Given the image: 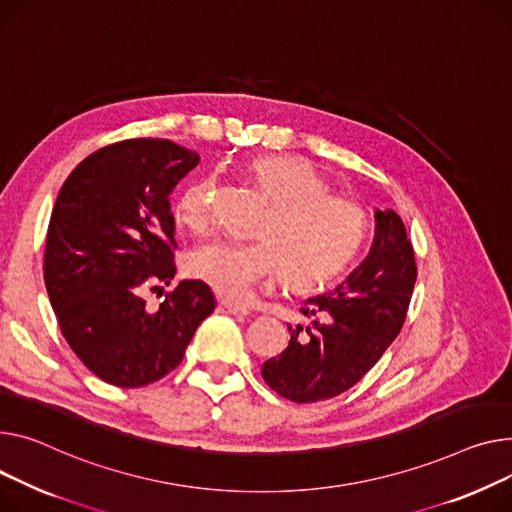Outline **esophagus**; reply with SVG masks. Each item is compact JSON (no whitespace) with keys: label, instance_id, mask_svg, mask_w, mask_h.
I'll use <instances>...</instances> for the list:
<instances>
[{"label":"esophagus","instance_id":"obj_1","mask_svg":"<svg viewBox=\"0 0 512 512\" xmlns=\"http://www.w3.org/2000/svg\"><path fill=\"white\" fill-rule=\"evenodd\" d=\"M220 309L226 311V313H230V315H251L249 306L236 304V302H230V300H220Z\"/></svg>","mask_w":512,"mask_h":512}]
</instances>
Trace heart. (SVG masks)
<instances>
[{
  "label": "heart",
  "instance_id": "heart-1",
  "mask_svg": "<svg viewBox=\"0 0 512 512\" xmlns=\"http://www.w3.org/2000/svg\"><path fill=\"white\" fill-rule=\"evenodd\" d=\"M251 177L269 199L257 241L230 238L197 247L189 274L228 300H247L280 271L288 286L313 290L335 282L358 259L370 236V216L358 201L329 193L317 168L294 156H269L251 164ZM212 175L189 181L175 206L177 220L193 232L212 224Z\"/></svg>",
  "mask_w": 512,
  "mask_h": 512
}]
</instances>
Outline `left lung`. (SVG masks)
<instances>
[{"label": "left lung", "instance_id": "left-lung-1", "mask_svg": "<svg viewBox=\"0 0 512 512\" xmlns=\"http://www.w3.org/2000/svg\"><path fill=\"white\" fill-rule=\"evenodd\" d=\"M416 257L401 218L377 210L368 257L331 292L300 306L288 348L269 358L263 381L294 403L331 399L354 387L399 335L416 284Z\"/></svg>", "mask_w": 512, "mask_h": 512}]
</instances>
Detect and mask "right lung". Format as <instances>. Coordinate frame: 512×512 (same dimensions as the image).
Returning <instances> with one entry per match:
<instances>
[{"label":"right lung","mask_w":512,"mask_h":512,"mask_svg":"<svg viewBox=\"0 0 512 512\" xmlns=\"http://www.w3.org/2000/svg\"><path fill=\"white\" fill-rule=\"evenodd\" d=\"M197 162V152L170 140H123L84 158L57 195L45 286L65 342L109 385L133 389L166 377L216 309L201 280L166 292L156 311L142 296L175 278L168 195Z\"/></svg>","instance_id":"obj_1"}]
</instances>
